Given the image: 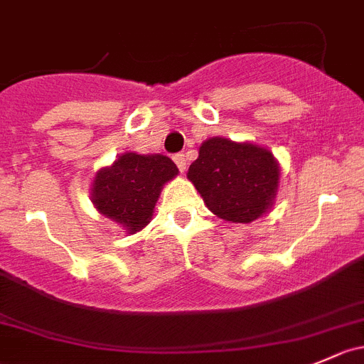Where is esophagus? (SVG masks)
<instances>
[{
  "label": "esophagus",
  "mask_w": 364,
  "mask_h": 364,
  "mask_svg": "<svg viewBox=\"0 0 364 364\" xmlns=\"http://www.w3.org/2000/svg\"><path fill=\"white\" fill-rule=\"evenodd\" d=\"M172 160L176 161V165H178V168L181 172H185L186 171V158H185V154H174V156H172Z\"/></svg>",
  "instance_id": "1"
}]
</instances>
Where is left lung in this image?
Instances as JSON below:
<instances>
[{
    "label": "left lung",
    "mask_w": 364,
    "mask_h": 364,
    "mask_svg": "<svg viewBox=\"0 0 364 364\" xmlns=\"http://www.w3.org/2000/svg\"><path fill=\"white\" fill-rule=\"evenodd\" d=\"M188 179L211 213L249 224L267 213L279 186V165L264 147L213 136L199 147Z\"/></svg>",
    "instance_id": "1"
}]
</instances>
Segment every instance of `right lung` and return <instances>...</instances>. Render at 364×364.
Listing matches in <instances>:
<instances>
[{"mask_svg":"<svg viewBox=\"0 0 364 364\" xmlns=\"http://www.w3.org/2000/svg\"><path fill=\"white\" fill-rule=\"evenodd\" d=\"M178 172L174 161L164 154L124 153L112 167L97 171L92 203L101 215L133 235L149 224L161 188Z\"/></svg>","mask_w":364,"mask_h":364,"instance_id":"add662e5","label":"right lung"}]
</instances>
